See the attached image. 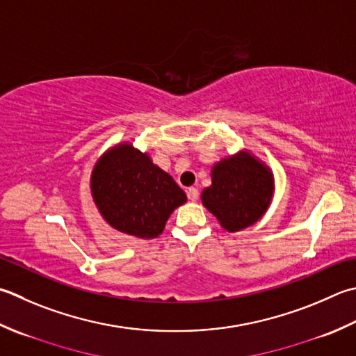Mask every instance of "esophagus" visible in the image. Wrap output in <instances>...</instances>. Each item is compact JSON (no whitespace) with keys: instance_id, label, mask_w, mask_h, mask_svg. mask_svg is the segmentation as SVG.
Returning <instances> with one entry per match:
<instances>
[{"instance_id":"obj_1","label":"esophagus","mask_w":356,"mask_h":356,"mask_svg":"<svg viewBox=\"0 0 356 356\" xmlns=\"http://www.w3.org/2000/svg\"><path fill=\"white\" fill-rule=\"evenodd\" d=\"M186 194H188V199H190L191 202H196L199 199V191H197V188H194V186L188 188Z\"/></svg>"}]
</instances>
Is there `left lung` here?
<instances>
[{
    "instance_id": "obj_1",
    "label": "left lung",
    "mask_w": 356,
    "mask_h": 356,
    "mask_svg": "<svg viewBox=\"0 0 356 356\" xmlns=\"http://www.w3.org/2000/svg\"><path fill=\"white\" fill-rule=\"evenodd\" d=\"M273 194V171L250 151H239L213 165L211 185L200 199L222 228L236 233L266 214Z\"/></svg>"
}]
</instances>
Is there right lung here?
<instances>
[{"label": "right lung", "instance_id": "right-lung-1", "mask_svg": "<svg viewBox=\"0 0 356 356\" xmlns=\"http://www.w3.org/2000/svg\"><path fill=\"white\" fill-rule=\"evenodd\" d=\"M90 194L106 224L124 234L154 239L186 194L148 152L128 142L117 143L97 160Z\"/></svg>", "mask_w": 356, "mask_h": 356}]
</instances>
